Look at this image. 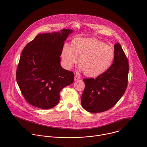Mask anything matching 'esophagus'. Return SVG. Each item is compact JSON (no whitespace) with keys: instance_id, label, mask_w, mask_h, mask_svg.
Here are the masks:
<instances>
[{"instance_id":"esophagus-1","label":"esophagus","mask_w":147,"mask_h":147,"mask_svg":"<svg viewBox=\"0 0 147 147\" xmlns=\"http://www.w3.org/2000/svg\"><path fill=\"white\" fill-rule=\"evenodd\" d=\"M80 79V77H78V76H75V77H74V80H75V81H78V80H79Z\"/></svg>"}]
</instances>
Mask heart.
Wrapping results in <instances>:
<instances>
[{
  "label": "heart",
  "instance_id": "b5f03b06",
  "mask_svg": "<svg viewBox=\"0 0 147 147\" xmlns=\"http://www.w3.org/2000/svg\"><path fill=\"white\" fill-rule=\"evenodd\" d=\"M115 57L110 46L95 38H76L70 47L65 45L62 51V58L67 69H69L76 63L88 77H96L102 74L111 65Z\"/></svg>",
  "mask_w": 147,
  "mask_h": 147
}]
</instances>
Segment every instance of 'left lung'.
Returning a JSON list of instances; mask_svg holds the SVG:
<instances>
[{"instance_id": "obj_1", "label": "left lung", "mask_w": 147, "mask_h": 147, "mask_svg": "<svg viewBox=\"0 0 147 147\" xmlns=\"http://www.w3.org/2000/svg\"><path fill=\"white\" fill-rule=\"evenodd\" d=\"M115 57L110 67L95 79H84L85 89L81 104L91 113L104 112L112 108L125 92L128 84V59L120 44L114 45Z\"/></svg>"}]
</instances>
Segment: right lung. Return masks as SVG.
I'll use <instances>...</instances> for the list:
<instances>
[{
	"instance_id": "obj_1",
	"label": "right lung",
	"mask_w": 147,
	"mask_h": 147,
	"mask_svg": "<svg viewBox=\"0 0 147 147\" xmlns=\"http://www.w3.org/2000/svg\"><path fill=\"white\" fill-rule=\"evenodd\" d=\"M72 32L63 29L39 34L22 50L16 78L30 105L45 110L53 108L59 102L61 90L73 83L74 73L63 69L60 63L64 41Z\"/></svg>"
}]
</instances>
